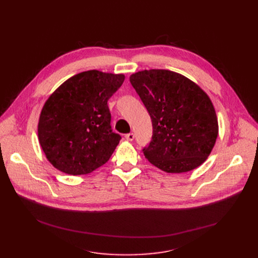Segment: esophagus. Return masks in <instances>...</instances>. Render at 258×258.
I'll return each instance as SVG.
<instances>
[{
	"instance_id": "34e87169",
	"label": "esophagus",
	"mask_w": 258,
	"mask_h": 258,
	"mask_svg": "<svg viewBox=\"0 0 258 258\" xmlns=\"http://www.w3.org/2000/svg\"><path fill=\"white\" fill-rule=\"evenodd\" d=\"M134 134L133 133H130V134H126L125 135V139L127 140V141H133L134 140Z\"/></svg>"
}]
</instances>
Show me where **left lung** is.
Wrapping results in <instances>:
<instances>
[{
    "label": "left lung",
    "instance_id": "8db88e82",
    "mask_svg": "<svg viewBox=\"0 0 258 258\" xmlns=\"http://www.w3.org/2000/svg\"><path fill=\"white\" fill-rule=\"evenodd\" d=\"M130 81L152 118V141L142 150L145 158L170 173L190 171L204 163L219 134L208 95L169 70L139 71Z\"/></svg>",
    "mask_w": 258,
    "mask_h": 258
}]
</instances>
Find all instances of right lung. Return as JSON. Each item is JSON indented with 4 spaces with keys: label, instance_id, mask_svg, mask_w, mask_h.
Listing matches in <instances>:
<instances>
[{
    "label": "right lung",
    "instance_id": "add662e5",
    "mask_svg": "<svg viewBox=\"0 0 258 258\" xmlns=\"http://www.w3.org/2000/svg\"><path fill=\"white\" fill-rule=\"evenodd\" d=\"M124 81L123 74L90 70L67 79L45 102L38 141L56 169L87 174L111 158L121 137L113 133L107 100Z\"/></svg>",
    "mask_w": 258,
    "mask_h": 258
}]
</instances>
